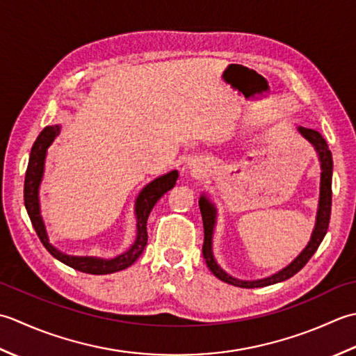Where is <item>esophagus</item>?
<instances>
[{
  "label": "esophagus",
  "mask_w": 356,
  "mask_h": 356,
  "mask_svg": "<svg viewBox=\"0 0 356 356\" xmlns=\"http://www.w3.org/2000/svg\"><path fill=\"white\" fill-rule=\"evenodd\" d=\"M188 169H191L192 172H200V168H197V164H188Z\"/></svg>",
  "instance_id": "esophagus-1"
}]
</instances>
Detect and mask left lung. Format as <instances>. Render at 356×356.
<instances>
[{
	"instance_id": "left-lung-1",
	"label": "left lung",
	"mask_w": 356,
	"mask_h": 356,
	"mask_svg": "<svg viewBox=\"0 0 356 356\" xmlns=\"http://www.w3.org/2000/svg\"><path fill=\"white\" fill-rule=\"evenodd\" d=\"M296 130H298V134L304 138V140L309 141V144H312V147L315 149L318 159H320L321 179H320V200H318L316 221H315L314 232H312L310 241L307 243L306 248L301 250L300 255L296 257L292 263H289L286 267H282L281 270L275 272L266 278L239 280L236 277H232L230 273H227L218 263H216L215 255H213V232L216 226V218H218V210H216L215 202L210 200L206 193H202L200 197L198 204H200L201 216H202V226H204L202 255H204L206 264L210 269V272H212L216 278L227 282V284L243 287V289H253V287L272 286V284H277V282L289 280L307 264V261L316 252V249L320 248L325 234H327V227L330 221V209H332V173H333L332 154L329 150L327 143H325V140L320 132H316L314 129H306V127H296Z\"/></svg>"
}]
</instances>
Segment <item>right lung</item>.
I'll use <instances>...</instances> for the list:
<instances>
[{
    "instance_id": "add662e5",
    "label": "right lung",
    "mask_w": 356,
    "mask_h": 356,
    "mask_svg": "<svg viewBox=\"0 0 356 356\" xmlns=\"http://www.w3.org/2000/svg\"><path fill=\"white\" fill-rule=\"evenodd\" d=\"M61 126H47L42 129V132L36 138L33 143L31 156H29V164L26 170V179H24V206L29 213V218L32 221V226L36 232V235L41 239V243L47 252L66 264L72 269L90 273V275H107L115 273L120 270L127 269L132 266L135 261L140 258L144 248L147 244V218L152 212V209L156 204V201L163 197L165 192H169L173 186L177 184L178 179V170H170L164 175L150 181L149 184L141 188L135 200V220H136V236L134 244L130 245L127 250H124L115 258H99V257H76V255H67V253L56 249L55 245L50 243L44 220L41 215V206H40V187L42 177H44V168H46V156L47 149L52 146L55 138L60 135Z\"/></svg>"
}]
</instances>
